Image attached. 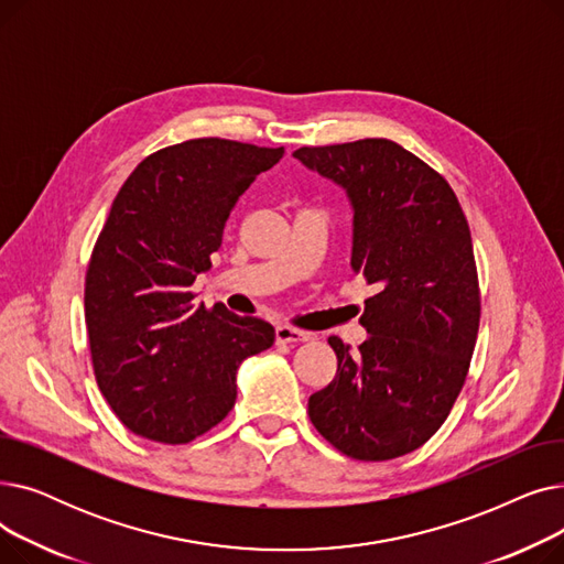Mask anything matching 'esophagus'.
I'll list each match as a JSON object with an SVG mask.
<instances>
[{"instance_id": "obj_1", "label": "esophagus", "mask_w": 564, "mask_h": 564, "mask_svg": "<svg viewBox=\"0 0 564 564\" xmlns=\"http://www.w3.org/2000/svg\"><path fill=\"white\" fill-rule=\"evenodd\" d=\"M274 338H276V345H290V343H304V340H308L311 334L300 332V329H292V327H285V324H279V327L274 329Z\"/></svg>"}]
</instances>
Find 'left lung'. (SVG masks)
Segmentation results:
<instances>
[{
    "label": "left lung",
    "instance_id": "left-lung-1",
    "mask_svg": "<svg viewBox=\"0 0 564 564\" xmlns=\"http://www.w3.org/2000/svg\"><path fill=\"white\" fill-rule=\"evenodd\" d=\"M292 155L347 192L351 270L377 288L359 351L329 338L338 370L311 395V423L351 459H395L443 425L468 375L480 288L466 217L446 177L395 141L304 145Z\"/></svg>",
    "mask_w": 564,
    "mask_h": 564
}]
</instances>
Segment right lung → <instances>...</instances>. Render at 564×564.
I'll use <instances>...</instances> for the list:
<instances>
[{
  "instance_id": "obj_1",
  "label": "right lung",
  "mask_w": 564,
  "mask_h": 564,
  "mask_svg": "<svg viewBox=\"0 0 564 564\" xmlns=\"http://www.w3.org/2000/svg\"><path fill=\"white\" fill-rule=\"evenodd\" d=\"M283 148L219 137L148 155L116 194L84 283L96 381L130 432L189 443L235 404V375L274 327L224 304L196 306L232 207Z\"/></svg>"
}]
</instances>
